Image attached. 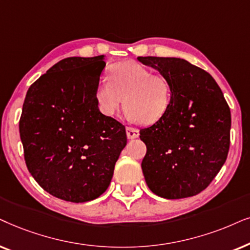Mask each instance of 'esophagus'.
<instances>
[{
    "instance_id": "obj_1",
    "label": "esophagus",
    "mask_w": 250,
    "mask_h": 250,
    "mask_svg": "<svg viewBox=\"0 0 250 250\" xmlns=\"http://www.w3.org/2000/svg\"><path fill=\"white\" fill-rule=\"evenodd\" d=\"M125 132H127V137L129 139L138 138V136H139V130H138V129H136V128L127 127V128H125Z\"/></svg>"
}]
</instances>
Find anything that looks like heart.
Here are the masks:
<instances>
[{
  "label": "heart",
  "mask_w": 250,
  "mask_h": 250,
  "mask_svg": "<svg viewBox=\"0 0 250 250\" xmlns=\"http://www.w3.org/2000/svg\"><path fill=\"white\" fill-rule=\"evenodd\" d=\"M95 97L105 116L115 115L125 99L130 121L152 125L167 111L170 89L167 80L151 69L136 62H125L113 66L108 79L99 82Z\"/></svg>",
  "instance_id": "heart-1"
}]
</instances>
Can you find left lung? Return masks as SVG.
<instances>
[{
    "mask_svg": "<svg viewBox=\"0 0 250 250\" xmlns=\"http://www.w3.org/2000/svg\"><path fill=\"white\" fill-rule=\"evenodd\" d=\"M167 80L170 102L165 115L142 129L146 184L165 199L197 195L228 158L231 112L212 76L185 59L138 57Z\"/></svg>",
    "mask_w": 250,
    "mask_h": 250,
    "instance_id": "left-lung-1",
    "label": "left lung"
}]
</instances>
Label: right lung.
<instances>
[{"label":"right lung","instance_id":"right-lung-1","mask_svg":"<svg viewBox=\"0 0 250 250\" xmlns=\"http://www.w3.org/2000/svg\"><path fill=\"white\" fill-rule=\"evenodd\" d=\"M105 56L62 59L29 86L19 132L28 171L53 197L94 200L108 188L125 128L98 109Z\"/></svg>","mask_w":250,"mask_h":250}]
</instances>
